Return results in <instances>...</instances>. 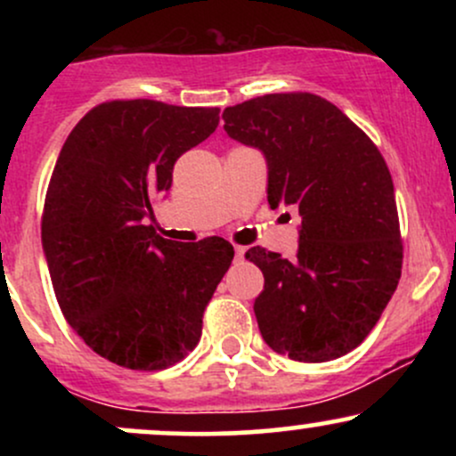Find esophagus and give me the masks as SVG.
<instances>
[{
    "mask_svg": "<svg viewBox=\"0 0 456 456\" xmlns=\"http://www.w3.org/2000/svg\"><path fill=\"white\" fill-rule=\"evenodd\" d=\"M244 253H246L244 246H238V244H235V259H244Z\"/></svg>",
    "mask_w": 456,
    "mask_h": 456,
    "instance_id": "obj_1",
    "label": "esophagus"
}]
</instances>
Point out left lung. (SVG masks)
Returning a JSON list of instances; mask_svg holds the SVG:
<instances>
[{
  "label": "left lung",
  "mask_w": 456,
  "mask_h": 456,
  "mask_svg": "<svg viewBox=\"0 0 456 456\" xmlns=\"http://www.w3.org/2000/svg\"><path fill=\"white\" fill-rule=\"evenodd\" d=\"M224 130L268 160V203L297 206L296 259L253 246L264 272L261 337L297 362L341 358L369 337L401 279L395 186L378 145L308 92L265 94L223 111Z\"/></svg>",
  "instance_id": "1"
}]
</instances>
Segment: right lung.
Instances as JSON below:
<instances>
[{"mask_svg":"<svg viewBox=\"0 0 456 456\" xmlns=\"http://www.w3.org/2000/svg\"><path fill=\"white\" fill-rule=\"evenodd\" d=\"M218 111L109 101L83 115L57 156L43 210L57 305L87 347L124 369L184 360L232 265L227 240L171 242L143 221L175 160L216 130Z\"/></svg>","mask_w":456,"mask_h":456,"instance_id":"right-lung-1","label":"right lung"}]
</instances>
